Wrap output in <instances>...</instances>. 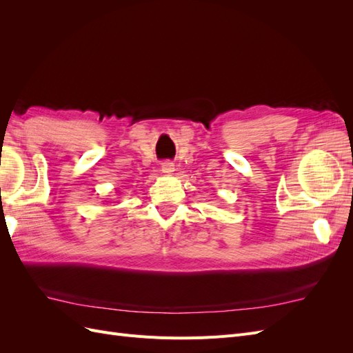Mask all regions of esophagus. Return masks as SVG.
Listing matches in <instances>:
<instances>
[{
    "mask_svg": "<svg viewBox=\"0 0 353 353\" xmlns=\"http://www.w3.org/2000/svg\"><path fill=\"white\" fill-rule=\"evenodd\" d=\"M175 170V165L172 162H163L162 163V172L166 175H170Z\"/></svg>",
    "mask_w": 353,
    "mask_h": 353,
    "instance_id": "esophagus-1",
    "label": "esophagus"
}]
</instances>
